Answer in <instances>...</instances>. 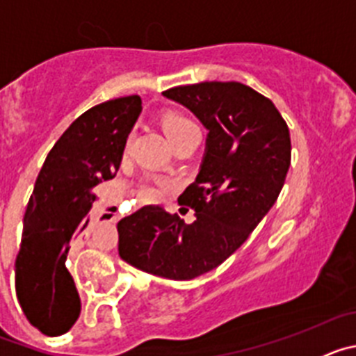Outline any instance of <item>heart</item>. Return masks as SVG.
Listing matches in <instances>:
<instances>
[{
	"label": "heart",
	"instance_id": "heart-1",
	"mask_svg": "<svg viewBox=\"0 0 356 356\" xmlns=\"http://www.w3.org/2000/svg\"><path fill=\"white\" fill-rule=\"evenodd\" d=\"M162 124L163 130H165V134H168V137L172 143H175L176 139H180L181 135L188 134V131L193 130H197V127L191 121V119H187L181 114H176V112L163 115ZM163 188H165L163 184H143L139 188V194L144 201H153L163 193Z\"/></svg>",
	"mask_w": 356,
	"mask_h": 356
}]
</instances>
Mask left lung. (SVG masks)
Instances as JSON below:
<instances>
[{
	"mask_svg": "<svg viewBox=\"0 0 356 356\" xmlns=\"http://www.w3.org/2000/svg\"><path fill=\"white\" fill-rule=\"evenodd\" d=\"M209 130L196 181L178 213L147 205L118 222L119 254L149 275L193 280L221 266L246 242L280 196L291 165V134L269 97L238 81H201L165 90Z\"/></svg>",
	"mask_w": 356,
	"mask_h": 356,
	"instance_id": "8db88e82",
	"label": "left lung"
}]
</instances>
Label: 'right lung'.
Instances as JSON below:
<instances>
[{
	"instance_id": "right-lung-1",
	"label": "right lung",
	"mask_w": 356,
	"mask_h": 356,
	"mask_svg": "<svg viewBox=\"0 0 356 356\" xmlns=\"http://www.w3.org/2000/svg\"><path fill=\"white\" fill-rule=\"evenodd\" d=\"M140 110L139 96L89 108L56 140L37 176L15 259V292L30 325L44 335L69 332L80 316V296L65 260L89 225L92 188L115 176Z\"/></svg>"
}]
</instances>
